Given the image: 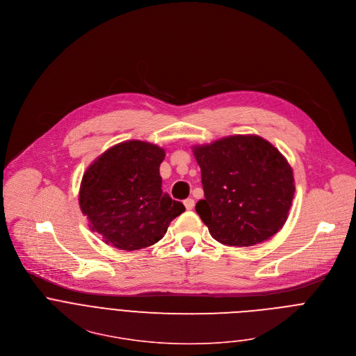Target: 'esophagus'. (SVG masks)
<instances>
[{
  "instance_id": "obj_1",
  "label": "esophagus",
  "mask_w": 356,
  "mask_h": 356,
  "mask_svg": "<svg viewBox=\"0 0 356 356\" xmlns=\"http://www.w3.org/2000/svg\"><path fill=\"white\" fill-rule=\"evenodd\" d=\"M184 207L190 211V209H193L194 208V200L193 198H187V200H184Z\"/></svg>"
}]
</instances>
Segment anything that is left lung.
<instances>
[{"instance_id": "1", "label": "left lung", "mask_w": 356, "mask_h": 356, "mask_svg": "<svg viewBox=\"0 0 356 356\" xmlns=\"http://www.w3.org/2000/svg\"><path fill=\"white\" fill-rule=\"evenodd\" d=\"M204 200L195 211L212 238L248 248L268 241L288 219L295 194L285 156L259 136H230L194 145Z\"/></svg>"}]
</instances>
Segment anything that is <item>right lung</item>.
I'll return each instance as SVG.
<instances>
[{"instance_id": "1", "label": "right lung", "mask_w": 356, "mask_h": 356, "mask_svg": "<svg viewBox=\"0 0 356 356\" xmlns=\"http://www.w3.org/2000/svg\"><path fill=\"white\" fill-rule=\"evenodd\" d=\"M165 149L130 140L113 145L85 170L79 207L89 227L120 250L158 243L184 205L162 191L159 166Z\"/></svg>"}]
</instances>
